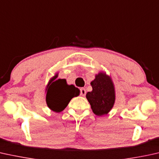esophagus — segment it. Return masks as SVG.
I'll use <instances>...</instances> for the list:
<instances>
[{"label": "esophagus", "mask_w": 159, "mask_h": 159, "mask_svg": "<svg viewBox=\"0 0 159 159\" xmlns=\"http://www.w3.org/2000/svg\"><path fill=\"white\" fill-rule=\"evenodd\" d=\"M80 95L82 96H85V95H86V89L84 88H81V89H80Z\"/></svg>", "instance_id": "34e87169"}]
</instances>
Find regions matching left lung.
I'll use <instances>...</instances> for the list:
<instances>
[{
	"label": "left lung",
	"instance_id": "left-lung-1",
	"mask_svg": "<svg viewBox=\"0 0 159 159\" xmlns=\"http://www.w3.org/2000/svg\"><path fill=\"white\" fill-rule=\"evenodd\" d=\"M90 84L93 90L87 93L86 98L93 112L98 116L107 115L116 101V90L111 77L104 72H100Z\"/></svg>",
	"mask_w": 159,
	"mask_h": 159
}]
</instances>
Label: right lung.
Listing matches in <instances>:
<instances>
[{"label": "right lung", "instance_id": "right-lung-1", "mask_svg": "<svg viewBox=\"0 0 159 159\" xmlns=\"http://www.w3.org/2000/svg\"><path fill=\"white\" fill-rule=\"evenodd\" d=\"M58 73L49 80L46 87V102L50 110L60 112L65 109L70 101L80 95V89L73 84L69 85L65 79H58Z\"/></svg>", "mask_w": 159, "mask_h": 159}]
</instances>
